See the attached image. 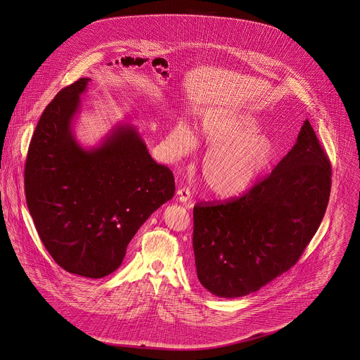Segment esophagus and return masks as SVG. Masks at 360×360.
Masks as SVG:
<instances>
[{"label": "esophagus", "instance_id": "1", "mask_svg": "<svg viewBox=\"0 0 360 360\" xmlns=\"http://www.w3.org/2000/svg\"><path fill=\"white\" fill-rule=\"evenodd\" d=\"M176 197H178V201H179V202L186 204L188 201H190V190H188V188H178Z\"/></svg>", "mask_w": 360, "mask_h": 360}]
</instances>
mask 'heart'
Listing matches in <instances>:
<instances>
[{"instance_id": "b5f03b06", "label": "heart", "mask_w": 360, "mask_h": 360, "mask_svg": "<svg viewBox=\"0 0 360 360\" xmlns=\"http://www.w3.org/2000/svg\"><path fill=\"white\" fill-rule=\"evenodd\" d=\"M259 129V121L241 110L214 109L202 117L198 140L207 151L200 175L212 195L238 197L271 169L278 154L276 143ZM170 139L176 155H186L194 147V136L184 122L172 128Z\"/></svg>"}]
</instances>
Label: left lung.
Returning <instances> with one entry per match:
<instances>
[{"label": "left lung", "instance_id": "1", "mask_svg": "<svg viewBox=\"0 0 360 360\" xmlns=\"http://www.w3.org/2000/svg\"><path fill=\"white\" fill-rule=\"evenodd\" d=\"M332 167L305 120L271 174L241 197L193 209L197 276L224 298L259 290L292 267L326 214Z\"/></svg>", "mask_w": 360, "mask_h": 360}]
</instances>
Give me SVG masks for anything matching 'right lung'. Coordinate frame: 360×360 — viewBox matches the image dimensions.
<instances>
[{
	"instance_id": "right-lung-1",
	"label": "right lung",
	"mask_w": 360,
	"mask_h": 360,
	"mask_svg": "<svg viewBox=\"0 0 360 360\" xmlns=\"http://www.w3.org/2000/svg\"><path fill=\"white\" fill-rule=\"evenodd\" d=\"M89 78L62 89L31 139L24 186L36 231L68 273L103 278L120 267L127 247L158 207L172 200V170L156 163L132 125L82 148L71 121Z\"/></svg>"
}]
</instances>
